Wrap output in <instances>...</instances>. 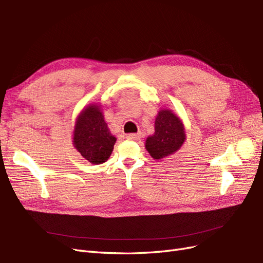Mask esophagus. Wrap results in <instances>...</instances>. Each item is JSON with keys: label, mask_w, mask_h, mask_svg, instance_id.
Instances as JSON below:
<instances>
[{"label": "esophagus", "mask_w": 263, "mask_h": 263, "mask_svg": "<svg viewBox=\"0 0 263 263\" xmlns=\"http://www.w3.org/2000/svg\"><path fill=\"white\" fill-rule=\"evenodd\" d=\"M125 138L130 141H139L141 138V134L140 133H130V134H126Z\"/></svg>", "instance_id": "esophagus-1"}]
</instances>
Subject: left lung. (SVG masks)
<instances>
[{
	"instance_id": "8db88e82",
	"label": "left lung",
	"mask_w": 263,
	"mask_h": 263,
	"mask_svg": "<svg viewBox=\"0 0 263 263\" xmlns=\"http://www.w3.org/2000/svg\"><path fill=\"white\" fill-rule=\"evenodd\" d=\"M185 140L183 125L171 110H160L155 120V133L148 137L145 147L154 159H162L179 149Z\"/></svg>"
}]
</instances>
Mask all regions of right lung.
I'll return each instance as SVG.
<instances>
[{
    "label": "right lung",
    "instance_id": "right-lung-1",
    "mask_svg": "<svg viewBox=\"0 0 263 263\" xmlns=\"http://www.w3.org/2000/svg\"><path fill=\"white\" fill-rule=\"evenodd\" d=\"M73 144L91 164H103L111 155L117 139L109 132L99 106L84 109L76 120Z\"/></svg>",
    "mask_w": 263,
    "mask_h": 263
}]
</instances>
